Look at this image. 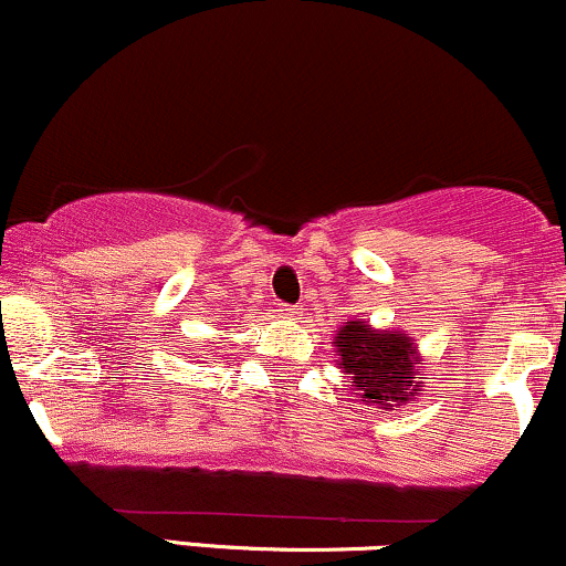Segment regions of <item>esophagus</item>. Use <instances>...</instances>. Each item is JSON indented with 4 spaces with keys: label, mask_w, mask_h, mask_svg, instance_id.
Segmentation results:
<instances>
[{
    "label": "esophagus",
    "mask_w": 566,
    "mask_h": 566,
    "mask_svg": "<svg viewBox=\"0 0 566 566\" xmlns=\"http://www.w3.org/2000/svg\"><path fill=\"white\" fill-rule=\"evenodd\" d=\"M279 311H282L284 319H301V311L303 308H297V305H282V308H279Z\"/></svg>",
    "instance_id": "34e87169"
}]
</instances>
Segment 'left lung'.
<instances>
[{
	"instance_id": "obj_1",
	"label": "left lung",
	"mask_w": 566,
	"mask_h": 566,
	"mask_svg": "<svg viewBox=\"0 0 566 566\" xmlns=\"http://www.w3.org/2000/svg\"><path fill=\"white\" fill-rule=\"evenodd\" d=\"M335 348L340 369L365 405L394 409L418 396L415 367L420 365V356L407 335L375 329L365 322H346L337 329Z\"/></svg>"
}]
</instances>
